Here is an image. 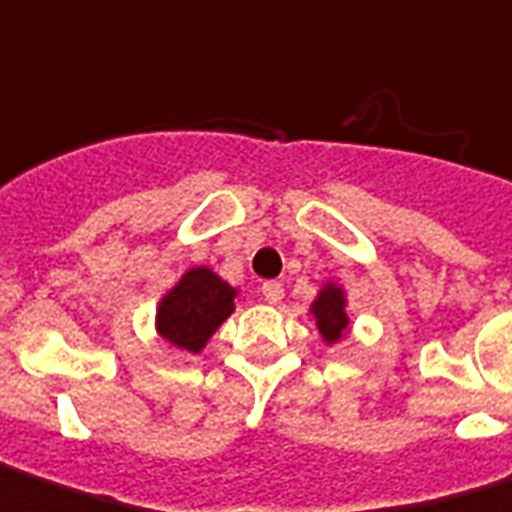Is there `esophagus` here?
Wrapping results in <instances>:
<instances>
[{
  "mask_svg": "<svg viewBox=\"0 0 512 512\" xmlns=\"http://www.w3.org/2000/svg\"><path fill=\"white\" fill-rule=\"evenodd\" d=\"M262 295L267 303H281V298H284V287H281L278 281H264Z\"/></svg>",
  "mask_w": 512,
  "mask_h": 512,
  "instance_id": "esophagus-1",
  "label": "esophagus"
}]
</instances>
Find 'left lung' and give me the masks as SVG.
<instances>
[{
  "label": "left lung",
  "mask_w": 512,
  "mask_h": 512,
  "mask_svg": "<svg viewBox=\"0 0 512 512\" xmlns=\"http://www.w3.org/2000/svg\"><path fill=\"white\" fill-rule=\"evenodd\" d=\"M345 290L334 281H326L323 290L317 292V298L309 306V315L315 317V326L323 337V343H340L348 334V315H345Z\"/></svg>",
  "instance_id": "obj_1"
}]
</instances>
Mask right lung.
I'll use <instances>...</instances> for the list:
<instances>
[{"label": "right lung", "instance_id": "right-lung-1", "mask_svg": "<svg viewBox=\"0 0 512 512\" xmlns=\"http://www.w3.org/2000/svg\"><path fill=\"white\" fill-rule=\"evenodd\" d=\"M234 298V287L211 267H189L181 281L158 301L155 331L172 348L200 354L211 334L231 317Z\"/></svg>", "mask_w": 512, "mask_h": 512}]
</instances>
